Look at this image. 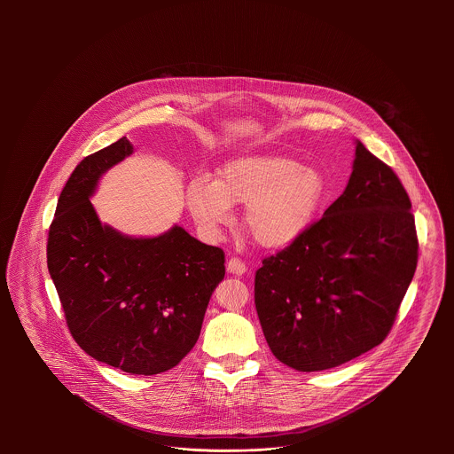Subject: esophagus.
<instances>
[{"instance_id": "34e87169", "label": "esophagus", "mask_w": 454, "mask_h": 454, "mask_svg": "<svg viewBox=\"0 0 454 454\" xmlns=\"http://www.w3.org/2000/svg\"><path fill=\"white\" fill-rule=\"evenodd\" d=\"M227 270H229L231 274L243 276V274L247 272V263L241 262L239 259H236V257H232V259H229V262H227Z\"/></svg>"}]
</instances>
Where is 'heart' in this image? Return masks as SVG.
I'll use <instances>...</instances> for the list:
<instances>
[{
  "mask_svg": "<svg viewBox=\"0 0 454 454\" xmlns=\"http://www.w3.org/2000/svg\"><path fill=\"white\" fill-rule=\"evenodd\" d=\"M328 184L317 166L276 153L243 155L227 160L216 182L195 178L185 204L200 231L218 236L234 220V206H247L245 227L263 248L279 250L301 239L328 199Z\"/></svg>",
  "mask_w": 454,
  "mask_h": 454,
  "instance_id": "obj_1",
  "label": "heart"
}]
</instances>
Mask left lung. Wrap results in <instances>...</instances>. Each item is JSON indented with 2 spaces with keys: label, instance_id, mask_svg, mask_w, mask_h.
Listing matches in <instances>:
<instances>
[{
  "label": "left lung",
  "instance_id": "1",
  "mask_svg": "<svg viewBox=\"0 0 454 454\" xmlns=\"http://www.w3.org/2000/svg\"><path fill=\"white\" fill-rule=\"evenodd\" d=\"M418 263L411 200L393 169L356 141L353 173L324 216L262 260L255 308L272 355L315 372L388 335Z\"/></svg>",
  "mask_w": 454,
  "mask_h": 454
}]
</instances>
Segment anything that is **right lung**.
Instances as JSON below:
<instances>
[{"label": "right lung", "mask_w": 454, "mask_h": 454, "mask_svg": "<svg viewBox=\"0 0 454 454\" xmlns=\"http://www.w3.org/2000/svg\"><path fill=\"white\" fill-rule=\"evenodd\" d=\"M130 153L121 137L74 168L49 229L47 265L76 344L98 362L153 376L194 348L225 255L178 225L129 238L99 222L90 197Z\"/></svg>", "instance_id": "add662e5"}]
</instances>
